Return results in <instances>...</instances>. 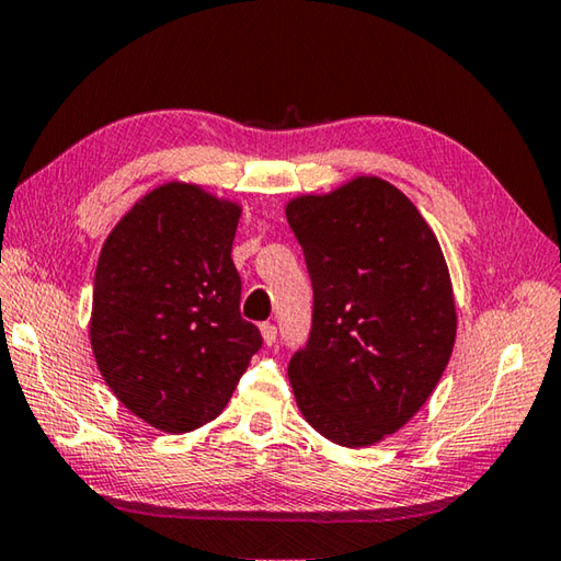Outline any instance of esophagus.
Segmentation results:
<instances>
[{
  "mask_svg": "<svg viewBox=\"0 0 561 561\" xmlns=\"http://www.w3.org/2000/svg\"><path fill=\"white\" fill-rule=\"evenodd\" d=\"M260 331H262V341H264V343H267V345L277 343V325L267 321V323L260 325Z\"/></svg>",
  "mask_w": 561,
  "mask_h": 561,
  "instance_id": "34e87169",
  "label": "esophagus"
}]
</instances>
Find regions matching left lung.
I'll return each instance as SVG.
<instances>
[{
    "label": "left lung",
    "instance_id": "obj_1",
    "mask_svg": "<svg viewBox=\"0 0 561 561\" xmlns=\"http://www.w3.org/2000/svg\"><path fill=\"white\" fill-rule=\"evenodd\" d=\"M313 287L311 333L289 360L316 432L370 446L412 420L442 380L456 304L439 240L400 188L358 176L287 203Z\"/></svg>",
    "mask_w": 561,
    "mask_h": 561
}]
</instances>
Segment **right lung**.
I'll use <instances>...</instances> for the list:
<instances>
[{
	"mask_svg": "<svg viewBox=\"0 0 561 561\" xmlns=\"http://www.w3.org/2000/svg\"><path fill=\"white\" fill-rule=\"evenodd\" d=\"M240 206L193 183L139 198L100 252L90 343L107 387L161 432L198 430L222 412L257 325L240 316L232 264Z\"/></svg>",
	"mask_w": 561,
	"mask_h": 561,
	"instance_id": "1",
	"label": "right lung"
}]
</instances>
